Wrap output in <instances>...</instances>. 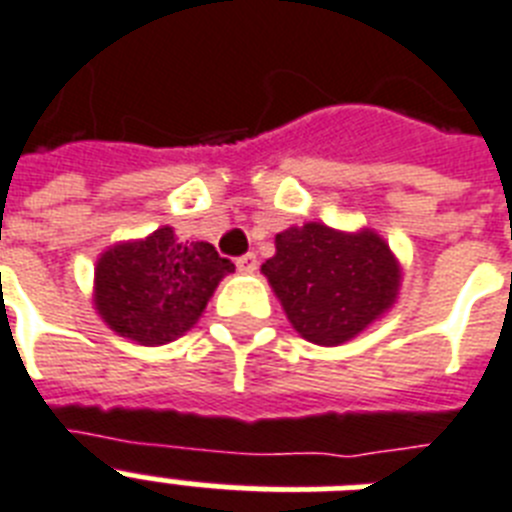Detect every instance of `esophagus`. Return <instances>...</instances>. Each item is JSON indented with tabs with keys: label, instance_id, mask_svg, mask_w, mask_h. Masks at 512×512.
<instances>
[{
	"label": "esophagus",
	"instance_id": "obj_1",
	"mask_svg": "<svg viewBox=\"0 0 512 512\" xmlns=\"http://www.w3.org/2000/svg\"><path fill=\"white\" fill-rule=\"evenodd\" d=\"M236 268L242 270V273H252V270H257V255H255V252H247V255L236 257Z\"/></svg>",
	"mask_w": 512,
	"mask_h": 512
}]
</instances>
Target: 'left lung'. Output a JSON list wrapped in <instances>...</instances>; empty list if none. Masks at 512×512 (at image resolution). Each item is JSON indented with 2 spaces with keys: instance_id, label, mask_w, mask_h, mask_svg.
<instances>
[{
  "instance_id": "8db88e82",
  "label": "left lung",
  "mask_w": 512,
  "mask_h": 512,
  "mask_svg": "<svg viewBox=\"0 0 512 512\" xmlns=\"http://www.w3.org/2000/svg\"><path fill=\"white\" fill-rule=\"evenodd\" d=\"M263 273L291 325L317 346H338L362 333L395 302L398 263L375 231L343 234L304 223L276 236Z\"/></svg>"
}]
</instances>
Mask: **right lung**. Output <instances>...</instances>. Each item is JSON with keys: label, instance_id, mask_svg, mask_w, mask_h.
I'll list each match as a JSON object with an SVG mask.
<instances>
[{"label": "right lung", "instance_id": "right-lung-1", "mask_svg": "<svg viewBox=\"0 0 512 512\" xmlns=\"http://www.w3.org/2000/svg\"><path fill=\"white\" fill-rule=\"evenodd\" d=\"M231 270L234 263L213 244H184L163 226L143 242L103 252L96 268V309L119 336L161 346L195 325Z\"/></svg>", "mask_w": 512, "mask_h": 512}]
</instances>
